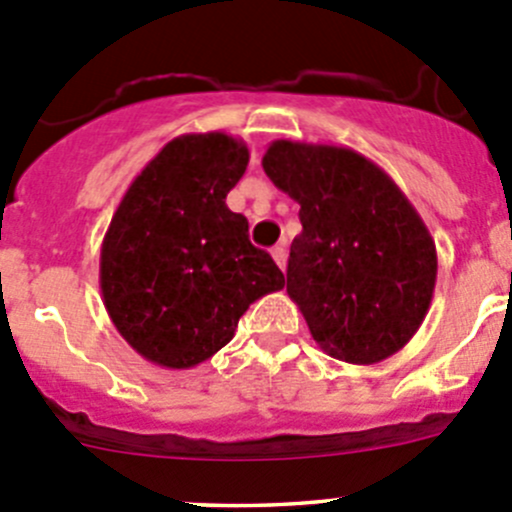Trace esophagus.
<instances>
[{
    "label": "esophagus",
    "mask_w": 512,
    "mask_h": 512,
    "mask_svg": "<svg viewBox=\"0 0 512 512\" xmlns=\"http://www.w3.org/2000/svg\"><path fill=\"white\" fill-rule=\"evenodd\" d=\"M272 257H275L277 265L285 270V265H287V245H285V242H280V245L272 247Z\"/></svg>",
    "instance_id": "34e87169"
}]
</instances>
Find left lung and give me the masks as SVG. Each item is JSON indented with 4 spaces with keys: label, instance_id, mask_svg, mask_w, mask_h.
<instances>
[{
    "label": "left lung",
    "instance_id": "8db88e82",
    "mask_svg": "<svg viewBox=\"0 0 512 512\" xmlns=\"http://www.w3.org/2000/svg\"><path fill=\"white\" fill-rule=\"evenodd\" d=\"M267 178L299 203L287 294L322 352L376 364L409 344L431 307L436 242L399 185L352 148L272 141Z\"/></svg>",
    "mask_w": 512,
    "mask_h": 512
}]
</instances>
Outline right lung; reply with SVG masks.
I'll return each mask as SVG.
<instances>
[{
  "mask_svg": "<svg viewBox=\"0 0 512 512\" xmlns=\"http://www.w3.org/2000/svg\"><path fill=\"white\" fill-rule=\"evenodd\" d=\"M250 151L227 133H185L128 185L101 245L103 304L143 359L193 369L235 337L285 275L225 205Z\"/></svg>",
  "mask_w": 512,
  "mask_h": 512,
  "instance_id": "obj_1",
  "label": "right lung"
}]
</instances>
